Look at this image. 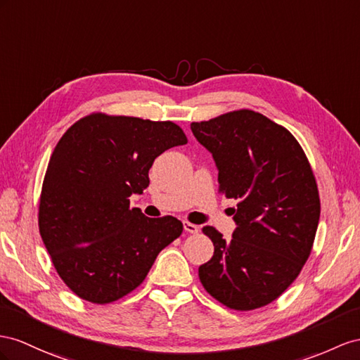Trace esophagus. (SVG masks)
<instances>
[{"instance_id":"1","label":"esophagus","mask_w":360,"mask_h":360,"mask_svg":"<svg viewBox=\"0 0 360 360\" xmlns=\"http://www.w3.org/2000/svg\"><path fill=\"white\" fill-rule=\"evenodd\" d=\"M184 229H186V231H187V233H190V234H196V233L199 231L198 225H195V224H190V222H184Z\"/></svg>"}]
</instances>
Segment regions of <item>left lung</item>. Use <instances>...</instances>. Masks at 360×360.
Wrapping results in <instances>:
<instances>
[{
    "instance_id": "1",
    "label": "left lung",
    "mask_w": 360,
    "mask_h": 360,
    "mask_svg": "<svg viewBox=\"0 0 360 360\" xmlns=\"http://www.w3.org/2000/svg\"><path fill=\"white\" fill-rule=\"evenodd\" d=\"M191 131L213 153L219 193L238 202L231 240L202 228L214 255L199 266V280L228 309L268 306L297 280L315 242L321 202L310 162L288 129L251 109L195 122Z\"/></svg>"
}]
</instances>
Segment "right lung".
I'll list each match as a JSON object with an SVG mask.
<instances>
[{
  "instance_id": "1",
  "label": "right lung",
  "mask_w": 360,
  "mask_h": 360,
  "mask_svg": "<svg viewBox=\"0 0 360 360\" xmlns=\"http://www.w3.org/2000/svg\"><path fill=\"white\" fill-rule=\"evenodd\" d=\"M187 141L173 122L103 112L62 135L44 176L38 224L54 269L79 298L103 306L126 297L182 234L181 220L146 217L129 198L149 187L156 156Z\"/></svg>"
}]
</instances>
